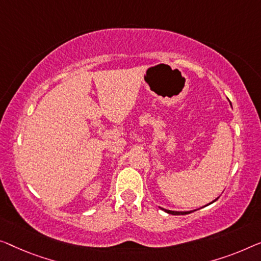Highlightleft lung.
Segmentation results:
<instances>
[{
    "label": "left lung",
    "instance_id": "1",
    "mask_svg": "<svg viewBox=\"0 0 261 261\" xmlns=\"http://www.w3.org/2000/svg\"><path fill=\"white\" fill-rule=\"evenodd\" d=\"M218 199V198H217ZM216 199V200H217ZM216 200H213V201H216ZM212 201V203H213ZM162 210H164L165 212H168V213H170V215H173V216H180V215H189V213H191V211L190 212H177V211H170V210H165V208H162Z\"/></svg>",
    "mask_w": 261,
    "mask_h": 261
}]
</instances>
